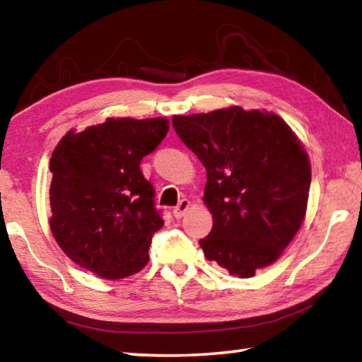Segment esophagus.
Returning a JSON list of instances; mask_svg holds the SVG:
<instances>
[{"mask_svg":"<svg viewBox=\"0 0 362 362\" xmlns=\"http://www.w3.org/2000/svg\"><path fill=\"white\" fill-rule=\"evenodd\" d=\"M188 207H189V201L188 199H182L180 203L174 207V217L175 218H182L183 214L187 212Z\"/></svg>","mask_w":362,"mask_h":362,"instance_id":"esophagus-1","label":"esophagus"}]
</instances>
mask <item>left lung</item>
Instances as JSON below:
<instances>
[{"label":"left lung","mask_w":362,"mask_h":362,"mask_svg":"<svg viewBox=\"0 0 362 362\" xmlns=\"http://www.w3.org/2000/svg\"><path fill=\"white\" fill-rule=\"evenodd\" d=\"M177 136L203 163L214 223L199 240L207 260L252 278L279 259L305 218L308 155L278 115L230 107L173 116Z\"/></svg>","instance_id":"1"}]
</instances>
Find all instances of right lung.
<instances>
[{
  "instance_id": "add662e5",
  "label": "right lung",
  "mask_w": 362,
  "mask_h": 362,
  "mask_svg": "<svg viewBox=\"0 0 362 362\" xmlns=\"http://www.w3.org/2000/svg\"><path fill=\"white\" fill-rule=\"evenodd\" d=\"M168 131L166 118H107L66 132L57 144L49 163V225L76 265L103 279H122L148 263L151 236L164 220L140 161Z\"/></svg>"
}]
</instances>
